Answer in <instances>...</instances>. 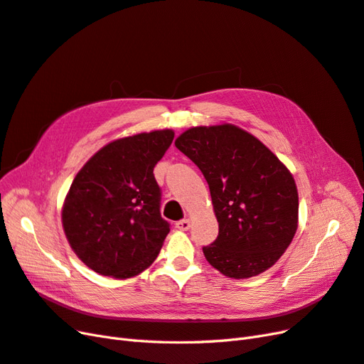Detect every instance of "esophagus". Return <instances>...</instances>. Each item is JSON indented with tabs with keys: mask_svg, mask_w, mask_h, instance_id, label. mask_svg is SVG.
Returning <instances> with one entry per match:
<instances>
[{
	"mask_svg": "<svg viewBox=\"0 0 364 364\" xmlns=\"http://www.w3.org/2000/svg\"><path fill=\"white\" fill-rule=\"evenodd\" d=\"M190 226H191V222L188 218H183V220H179V222H176V228L181 230H188Z\"/></svg>",
	"mask_w": 364,
	"mask_h": 364,
	"instance_id": "1",
	"label": "esophagus"
}]
</instances>
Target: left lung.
Here are the masks:
<instances>
[{
  "label": "left lung",
  "instance_id": "left-lung-1",
  "mask_svg": "<svg viewBox=\"0 0 364 364\" xmlns=\"http://www.w3.org/2000/svg\"><path fill=\"white\" fill-rule=\"evenodd\" d=\"M208 182L218 235L205 258L229 278L266 272L291 243L299 197L287 167L259 139L232 124L193 127L176 139Z\"/></svg>",
  "mask_w": 364,
  "mask_h": 364
}]
</instances>
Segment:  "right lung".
<instances>
[{
  "label": "right lung",
  "instance_id": "1",
  "mask_svg": "<svg viewBox=\"0 0 364 364\" xmlns=\"http://www.w3.org/2000/svg\"><path fill=\"white\" fill-rule=\"evenodd\" d=\"M173 138L165 129L112 141L77 173L62 223L75 255L94 272L124 279L156 259L170 223L161 217L153 168Z\"/></svg>",
  "mask_w": 364,
  "mask_h": 364
}]
</instances>
